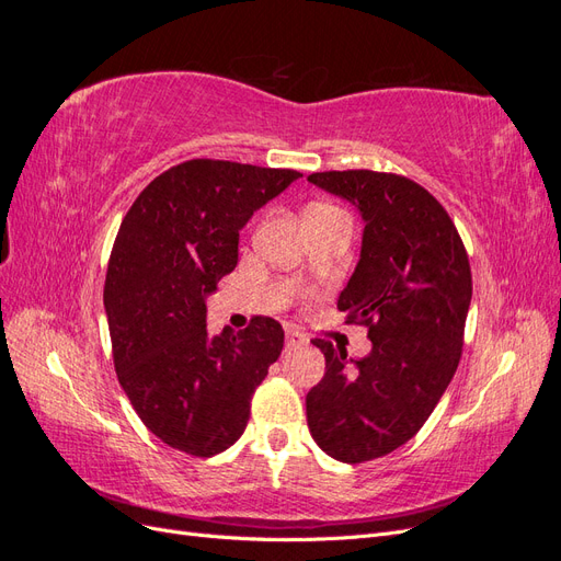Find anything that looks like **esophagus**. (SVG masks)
<instances>
[{
	"label": "esophagus",
	"instance_id": "obj_1",
	"mask_svg": "<svg viewBox=\"0 0 561 561\" xmlns=\"http://www.w3.org/2000/svg\"><path fill=\"white\" fill-rule=\"evenodd\" d=\"M307 344V336L299 334L297 330H287L285 332V346L287 348H297V346H304Z\"/></svg>",
	"mask_w": 561,
	"mask_h": 561
}]
</instances>
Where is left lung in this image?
<instances>
[{
    "label": "left lung",
    "mask_w": 561,
    "mask_h": 561,
    "mask_svg": "<svg viewBox=\"0 0 561 561\" xmlns=\"http://www.w3.org/2000/svg\"><path fill=\"white\" fill-rule=\"evenodd\" d=\"M363 219L360 260L336 307L363 322L371 351L316 339L325 375L307 396L316 445L342 463L386 456L412 439L461 360L472 299L466 248L447 210L416 182L375 171L313 173Z\"/></svg>",
    "instance_id": "obj_1"
}]
</instances>
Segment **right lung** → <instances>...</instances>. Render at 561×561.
Wrapping results in <instances>:
<instances>
[{
	"label": "right lung",
	"mask_w": 561,
	"mask_h": 561,
	"mask_svg": "<svg viewBox=\"0 0 561 561\" xmlns=\"http://www.w3.org/2000/svg\"><path fill=\"white\" fill-rule=\"evenodd\" d=\"M297 171L194 159L145 186L118 227L105 313L118 383L145 426L192 456L229 449L254 388L283 351V328L210 334L206 301L239 262V233Z\"/></svg>",
	"instance_id": "1"
}]
</instances>
